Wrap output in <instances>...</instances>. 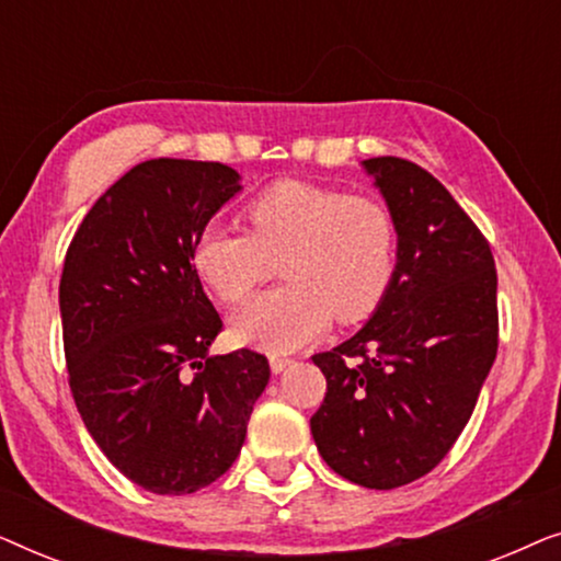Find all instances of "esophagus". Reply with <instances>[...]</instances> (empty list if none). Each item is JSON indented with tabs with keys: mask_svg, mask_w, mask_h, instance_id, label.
<instances>
[{
	"mask_svg": "<svg viewBox=\"0 0 561 561\" xmlns=\"http://www.w3.org/2000/svg\"><path fill=\"white\" fill-rule=\"evenodd\" d=\"M290 365H294V359H290V357H278V355L271 357V370H273L275 375L283 373V370H286V367H290Z\"/></svg>",
	"mask_w": 561,
	"mask_h": 561,
	"instance_id": "esophagus-1",
	"label": "esophagus"
}]
</instances>
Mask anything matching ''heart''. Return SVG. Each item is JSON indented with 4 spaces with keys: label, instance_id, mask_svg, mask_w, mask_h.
Instances as JSON below:
<instances>
[{
    "label": "heart",
    "instance_id": "obj_1",
    "mask_svg": "<svg viewBox=\"0 0 561 561\" xmlns=\"http://www.w3.org/2000/svg\"><path fill=\"white\" fill-rule=\"evenodd\" d=\"M250 232L209 225L191 263L225 301H240L278 257L283 286L252 296L232 313V332L260 350L294 352L324 332L332 317L357 321L386 296L396 260L388 206L365 194L309 181H278L244 206Z\"/></svg>",
    "mask_w": 561,
    "mask_h": 561
}]
</instances>
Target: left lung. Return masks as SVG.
<instances>
[{
  "label": "left lung",
  "mask_w": 561,
  "mask_h": 561,
  "mask_svg": "<svg viewBox=\"0 0 561 561\" xmlns=\"http://www.w3.org/2000/svg\"><path fill=\"white\" fill-rule=\"evenodd\" d=\"M363 168L393 217L396 271L370 321L311 357L327 378L311 434L344 480L390 490L432 472L470 421L497 352V275L432 173L393 156Z\"/></svg>",
  "instance_id": "left-lung-1"
}]
</instances>
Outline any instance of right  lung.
I'll return each instance as SVG.
<instances>
[{"instance_id": "add662e5", "label": "right lung", "mask_w": 561, "mask_h": 561, "mask_svg": "<svg viewBox=\"0 0 561 561\" xmlns=\"http://www.w3.org/2000/svg\"><path fill=\"white\" fill-rule=\"evenodd\" d=\"M206 160L135 165L91 206L60 275L64 350L76 409L106 459L150 493L186 495L240 455L265 355H209L221 319L191 250L240 191Z\"/></svg>"}]
</instances>
